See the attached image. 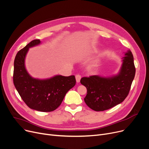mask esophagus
Instances as JSON below:
<instances>
[{
  "instance_id": "esophagus-1",
  "label": "esophagus",
  "mask_w": 149,
  "mask_h": 149,
  "mask_svg": "<svg viewBox=\"0 0 149 149\" xmlns=\"http://www.w3.org/2000/svg\"><path fill=\"white\" fill-rule=\"evenodd\" d=\"M75 79H76V81L77 83H79L81 80V75L79 74H77L75 75Z\"/></svg>"
}]
</instances>
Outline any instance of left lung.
<instances>
[{
	"instance_id": "left-lung-1",
	"label": "left lung",
	"mask_w": 149,
	"mask_h": 149,
	"mask_svg": "<svg viewBox=\"0 0 149 149\" xmlns=\"http://www.w3.org/2000/svg\"><path fill=\"white\" fill-rule=\"evenodd\" d=\"M119 72L111 77H83L81 84L87 89L84 102L92 110L104 111L119 104L129 94L135 75L134 57L130 50L124 54Z\"/></svg>"
}]
</instances>
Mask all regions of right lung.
<instances>
[{
	"label": "right lung",
	"instance_id": "right-lung-1",
	"mask_svg": "<svg viewBox=\"0 0 149 149\" xmlns=\"http://www.w3.org/2000/svg\"><path fill=\"white\" fill-rule=\"evenodd\" d=\"M41 43L38 39L20 50L14 62L13 82L25 104L34 110L48 112L61 104L66 93L75 85L74 75H55L49 79H38L31 77L26 69L25 61L29 48Z\"/></svg>",
	"mask_w": 149,
	"mask_h": 149
}]
</instances>
